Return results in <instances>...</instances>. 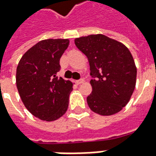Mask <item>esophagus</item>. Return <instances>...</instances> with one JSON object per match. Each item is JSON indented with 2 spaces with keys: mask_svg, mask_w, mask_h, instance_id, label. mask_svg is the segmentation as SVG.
Segmentation results:
<instances>
[{
  "mask_svg": "<svg viewBox=\"0 0 156 156\" xmlns=\"http://www.w3.org/2000/svg\"><path fill=\"white\" fill-rule=\"evenodd\" d=\"M83 83H84V79H83V78L79 79V80H78V81H76V83L78 84V85H79V84Z\"/></svg>",
  "mask_w": 156,
  "mask_h": 156,
  "instance_id": "1",
  "label": "esophagus"
}]
</instances>
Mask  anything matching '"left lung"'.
Returning a JSON list of instances; mask_svg holds the SVG:
<instances>
[{
  "instance_id": "1",
  "label": "left lung",
  "mask_w": 156,
  "mask_h": 156,
  "mask_svg": "<svg viewBox=\"0 0 156 156\" xmlns=\"http://www.w3.org/2000/svg\"><path fill=\"white\" fill-rule=\"evenodd\" d=\"M90 65L93 91L87 98L90 109L101 116L119 112L134 92L136 67L128 48L104 34H90L74 40Z\"/></svg>"
}]
</instances>
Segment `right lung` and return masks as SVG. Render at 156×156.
Returning a JSON list of instances; mask_svg holds the SVG:
<instances>
[{
    "mask_svg": "<svg viewBox=\"0 0 156 156\" xmlns=\"http://www.w3.org/2000/svg\"><path fill=\"white\" fill-rule=\"evenodd\" d=\"M69 44V39L41 40L25 52L18 63L16 87L20 97L27 110L43 121H55L68 110L73 83L56 74Z\"/></svg>",
    "mask_w": 156,
    "mask_h": 156,
    "instance_id": "add662e5",
    "label": "right lung"
}]
</instances>
